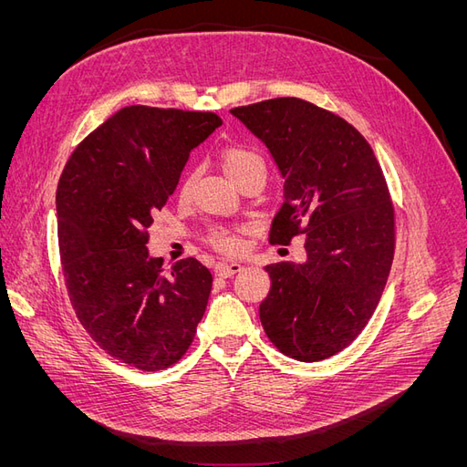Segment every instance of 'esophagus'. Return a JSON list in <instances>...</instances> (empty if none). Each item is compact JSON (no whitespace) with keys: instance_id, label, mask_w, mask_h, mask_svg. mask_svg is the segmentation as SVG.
Here are the masks:
<instances>
[{"instance_id":"34e87169","label":"esophagus","mask_w":467,"mask_h":467,"mask_svg":"<svg viewBox=\"0 0 467 467\" xmlns=\"http://www.w3.org/2000/svg\"><path fill=\"white\" fill-rule=\"evenodd\" d=\"M244 271V265L242 263H218L216 265V273H218V276H234V275H237V273H242Z\"/></svg>"}]
</instances>
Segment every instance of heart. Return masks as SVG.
Wrapping results in <instances>:
<instances>
[{"label":"heart","mask_w":467,"mask_h":467,"mask_svg":"<svg viewBox=\"0 0 467 467\" xmlns=\"http://www.w3.org/2000/svg\"><path fill=\"white\" fill-rule=\"evenodd\" d=\"M220 158H222V167L225 175H228L235 185H239V182L253 173L265 175L263 155L249 146L234 144V146L223 148ZM191 182H192V177L185 181L182 192L189 191ZM208 245L223 253V255H235V253L242 251V237L228 228H216L208 234Z\"/></svg>","instance_id":"1"}]
</instances>
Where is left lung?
<instances>
[{"label": "left lung", "mask_w": 467, "mask_h": 467, "mask_svg": "<svg viewBox=\"0 0 467 467\" xmlns=\"http://www.w3.org/2000/svg\"><path fill=\"white\" fill-rule=\"evenodd\" d=\"M232 115L263 140L285 177L268 242L306 235V263L265 266L263 329L282 355L325 360L362 333L386 288L395 210L384 171L355 126L304 99H268Z\"/></svg>", "instance_id": "left-lung-1"}]
</instances>
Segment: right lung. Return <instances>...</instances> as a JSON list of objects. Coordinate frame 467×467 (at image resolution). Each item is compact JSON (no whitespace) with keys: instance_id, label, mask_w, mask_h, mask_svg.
<instances>
[{"instance_id":"right-lung-1","label":"right lung","mask_w":467,"mask_h":467,"mask_svg":"<svg viewBox=\"0 0 467 467\" xmlns=\"http://www.w3.org/2000/svg\"><path fill=\"white\" fill-rule=\"evenodd\" d=\"M214 112L132 105L69 155L56 191L66 290L79 323L107 355L144 372L189 350L212 290L192 257L173 266L148 255V228L173 194Z\"/></svg>"}]
</instances>
